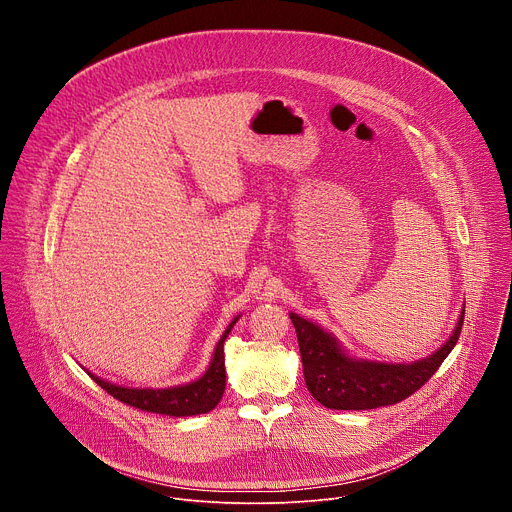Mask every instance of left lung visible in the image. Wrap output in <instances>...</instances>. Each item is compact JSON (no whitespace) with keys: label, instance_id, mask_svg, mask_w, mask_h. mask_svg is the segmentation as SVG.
<instances>
[{"label":"left lung","instance_id":"obj_1","mask_svg":"<svg viewBox=\"0 0 512 512\" xmlns=\"http://www.w3.org/2000/svg\"><path fill=\"white\" fill-rule=\"evenodd\" d=\"M289 318L298 334L304 379L312 397L328 409L360 411L395 405L421 389L456 346L464 324V310L454 334L440 350L409 364L352 358L332 334L314 322L294 312Z\"/></svg>","mask_w":512,"mask_h":512}]
</instances>
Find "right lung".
Wrapping results in <instances>:
<instances>
[{"label":"right lung","mask_w":512,"mask_h":512,"mask_svg":"<svg viewBox=\"0 0 512 512\" xmlns=\"http://www.w3.org/2000/svg\"><path fill=\"white\" fill-rule=\"evenodd\" d=\"M239 316L227 326L225 334L218 340L212 360L208 364L206 373L188 385L180 387H168V389H129L119 387L109 381H103L95 375L91 379L105 389L111 397L117 401L131 405L141 411L160 413V415H172V417H188V415H200L212 411L218 401L223 399L225 385H227V373H225V340L231 332V328L237 324Z\"/></svg>","instance_id":"1"}]
</instances>
